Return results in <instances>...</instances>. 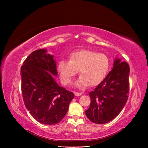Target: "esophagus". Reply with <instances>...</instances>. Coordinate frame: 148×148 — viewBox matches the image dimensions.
Returning a JSON list of instances; mask_svg holds the SVG:
<instances>
[{"instance_id":"34e87169","label":"esophagus","mask_w":148,"mask_h":148,"mask_svg":"<svg viewBox=\"0 0 148 148\" xmlns=\"http://www.w3.org/2000/svg\"><path fill=\"white\" fill-rule=\"evenodd\" d=\"M74 95L75 96H79V95H82V92H74Z\"/></svg>"}]
</instances>
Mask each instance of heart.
Instances as JSON below:
<instances>
[{
	"instance_id": "b5f03b06",
	"label": "heart",
	"mask_w": 148,
	"mask_h": 148,
	"mask_svg": "<svg viewBox=\"0 0 148 148\" xmlns=\"http://www.w3.org/2000/svg\"><path fill=\"white\" fill-rule=\"evenodd\" d=\"M109 68L110 60L106 55L86 49L74 52L70 61L62 60L58 64L61 81L64 86L71 84L79 71L81 76L76 83L79 88L89 84L91 86L99 84L106 77Z\"/></svg>"
}]
</instances>
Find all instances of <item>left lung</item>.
Here are the masks:
<instances>
[{
  "label": "left lung",
  "instance_id": "1",
  "mask_svg": "<svg viewBox=\"0 0 148 148\" xmlns=\"http://www.w3.org/2000/svg\"><path fill=\"white\" fill-rule=\"evenodd\" d=\"M130 68L127 62L115 59L113 69L89 92L91 104L86 111L90 121L104 124L117 116L128 99Z\"/></svg>",
  "mask_w": 148,
  "mask_h": 148
}]
</instances>
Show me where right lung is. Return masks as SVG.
<instances>
[{
  "instance_id": "obj_1",
  "label": "right lung",
  "mask_w": 148,
  "mask_h": 148,
  "mask_svg": "<svg viewBox=\"0 0 148 148\" xmlns=\"http://www.w3.org/2000/svg\"><path fill=\"white\" fill-rule=\"evenodd\" d=\"M46 49L36 50L25 60L21 68V91L24 104L40 123H59L68 111L74 95L56 83V60Z\"/></svg>"
}]
</instances>
